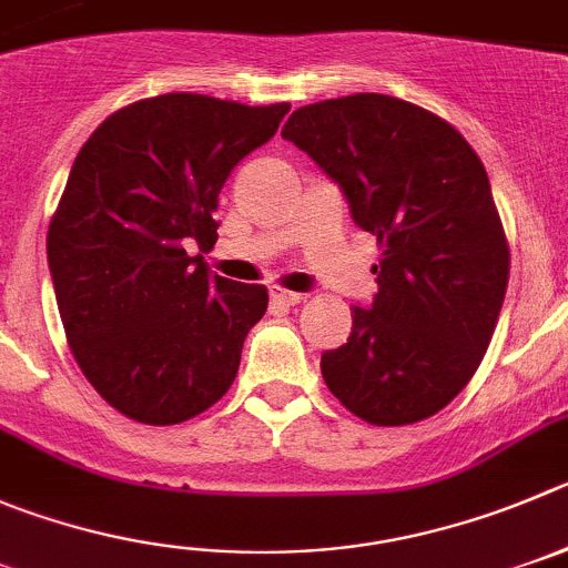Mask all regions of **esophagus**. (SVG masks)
<instances>
[{
    "mask_svg": "<svg viewBox=\"0 0 568 568\" xmlns=\"http://www.w3.org/2000/svg\"><path fill=\"white\" fill-rule=\"evenodd\" d=\"M272 302H274V305H285V308H291V305H300L302 294H296V291L274 288L272 291Z\"/></svg>",
    "mask_w": 568,
    "mask_h": 568,
    "instance_id": "1",
    "label": "esophagus"
}]
</instances>
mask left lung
Returning a JSON list of instances; mask_svg holds the SVG:
<instances>
[{
	"label": "left lung",
	"instance_id": "obj_1",
	"mask_svg": "<svg viewBox=\"0 0 568 568\" xmlns=\"http://www.w3.org/2000/svg\"><path fill=\"white\" fill-rule=\"evenodd\" d=\"M283 136L381 246L373 308L353 305L347 342L322 356L327 389L373 426L437 415L479 369L510 277L485 164L443 116L389 94L302 105Z\"/></svg>",
	"mask_w": 568,
	"mask_h": 568
}]
</instances>
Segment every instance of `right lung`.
Returning a JSON list of instances; mask_svg holds the SVG:
<instances>
[{"instance_id": "add662e5", "label": "right lung", "mask_w": 568, "mask_h": 568, "mask_svg": "<svg viewBox=\"0 0 568 568\" xmlns=\"http://www.w3.org/2000/svg\"><path fill=\"white\" fill-rule=\"evenodd\" d=\"M288 103L171 92L123 105L78 153L47 232L67 344L120 415L176 426L219 404L266 285L210 277L219 193L266 145Z\"/></svg>"}]
</instances>
